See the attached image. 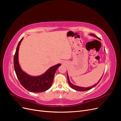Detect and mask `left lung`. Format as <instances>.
Here are the masks:
<instances>
[{
  "mask_svg": "<svg viewBox=\"0 0 121 121\" xmlns=\"http://www.w3.org/2000/svg\"><path fill=\"white\" fill-rule=\"evenodd\" d=\"M90 35H91V36H94V37H96L97 39H100L98 37H97L96 36H95V35L93 34H91ZM104 50H105V49H104ZM67 77H68V82H69V86H71V87L72 88H73V89H75V90H76L80 91H84L88 90H89V89H91V88H93L95 86L97 85V84L99 82V81H100L101 79L102 78V77H101V78H100V79L99 80L98 82L97 83H96L95 84H94V85L92 86L91 87H87V88H85V87H79V86H76V85H74V84H73L72 83H71L70 81H69V76H68V73H67Z\"/></svg>",
  "mask_w": 121,
  "mask_h": 121,
  "instance_id": "1",
  "label": "left lung"
}]
</instances>
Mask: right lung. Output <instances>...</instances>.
<instances>
[{
	"label": "right lung",
	"mask_w": 121,
	"mask_h": 121,
	"mask_svg": "<svg viewBox=\"0 0 121 121\" xmlns=\"http://www.w3.org/2000/svg\"><path fill=\"white\" fill-rule=\"evenodd\" d=\"M22 39L17 47L13 58L14 69L17 78L26 89L32 92H44L49 89L52 83L55 73L61 65L58 64L50 68L44 74L39 76H31L28 75L21 69L18 60V53Z\"/></svg>",
	"instance_id": "add662e5"
}]
</instances>
